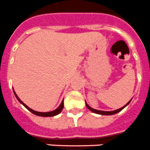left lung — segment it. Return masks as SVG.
Listing matches in <instances>:
<instances>
[{"label": "left lung", "mask_w": 150, "mask_h": 150, "mask_svg": "<svg viewBox=\"0 0 150 150\" xmlns=\"http://www.w3.org/2000/svg\"><path fill=\"white\" fill-rule=\"evenodd\" d=\"M131 100H132V99L130 100V101H128V103H127L126 104L125 106H123L122 107H121V108H120V109L118 110H113V111H102V110H95L93 109V108H91V107H89V106L87 104V103L86 102V105L87 108H88V110H90L91 111V112H95V113H97V114H100V115H113V114H116V113H117V112H120V111L122 110H123L125 108V107H126L127 105H128V104H129L130 102H131Z\"/></svg>", "instance_id": "left-lung-1"}]
</instances>
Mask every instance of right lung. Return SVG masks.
<instances>
[{
    "mask_svg": "<svg viewBox=\"0 0 150 150\" xmlns=\"http://www.w3.org/2000/svg\"><path fill=\"white\" fill-rule=\"evenodd\" d=\"M13 92H14V95H15L16 98H17V100H18V101L20 102L21 104H22V105L24 106L25 107H26L28 110L30 112H31L32 113H34V114L37 115V116H43V117H50V116H56V115L59 114L61 112H62V110H63L64 108V100H62V103H61V104L59 105V107L57 108L56 110H55L53 111H51V112H38V111H34V110L30 109V108H29L28 107L26 104H25L23 103V102L22 101V100L19 99V98L18 97V95L16 94V92L14 91V89H13Z\"/></svg>",
    "mask_w": 150,
    "mask_h": 150,
    "instance_id": "add662e5",
    "label": "right lung"
}]
</instances>
